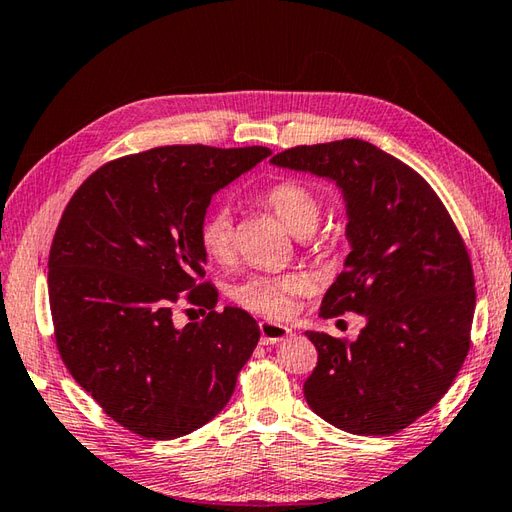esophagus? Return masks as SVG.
<instances>
[{
    "instance_id": "34e87169",
    "label": "esophagus",
    "mask_w": 512,
    "mask_h": 512,
    "mask_svg": "<svg viewBox=\"0 0 512 512\" xmlns=\"http://www.w3.org/2000/svg\"><path fill=\"white\" fill-rule=\"evenodd\" d=\"M291 335H293V331L289 326L274 324V322H260V342L263 344H276Z\"/></svg>"
}]
</instances>
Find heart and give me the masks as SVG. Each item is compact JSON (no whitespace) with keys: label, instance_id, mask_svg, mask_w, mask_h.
<instances>
[{"label":"heart","instance_id":"b5f03b06","mask_svg":"<svg viewBox=\"0 0 512 512\" xmlns=\"http://www.w3.org/2000/svg\"><path fill=\"white\" fill-rule=\"evenodd\" d=\"M267 208L285 223L295 236H309L320 223L322 206L311 188L300 181H278L265 192ZM199 241L214 263H230L234 256V221L227 206H219L206 214L199 227ZM306 291L302 276H254L241 282L232 298L245 309L260 313L271 320H285L293 311L298 298Z\"/></svg>","mask_w":512,"mask_h":512}]
</instances>
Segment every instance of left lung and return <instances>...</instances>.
<instances>
[{
	"mask_svg": "<svg viewBox=\"0 0 512 512\" xmlns=\"http://www.w3.org/2000/svg\"><path fill=\"white\" fill-rule=\"evenodd\" d=\"M271 164L342 190L350 254L320 317H366L355 342L306 331L311 410L348 434L390 436L434 407L469 352L471 260L447 208L414 168L363 140L295 146Z\"/></svg>",
	"mask_w": 512,
	"mask_h": 512,
	"instance_id": "8db88e82",
	"label": "left lung"
}]
</instances>
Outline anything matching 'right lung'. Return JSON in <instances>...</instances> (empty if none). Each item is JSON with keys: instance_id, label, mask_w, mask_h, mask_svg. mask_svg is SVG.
<instances>
[{"instance_id": "right-lung-1", "label": "right lung", "mask_w": 512, "mask_h": 512, "mask_svg": "<svg viewBox=\"0 0 512 512\" xmlns=\"http://www.w3.org/2000/svg\"><path fill=\"white\" fill-rule=\"evenodd\" d=\"M265 146H160L98 168L56 227L48 291L56 346L76 383L116 423L153 440L203 427L234 394L260 328L236 306L214 311L199 241L212 197L269 157ZM188 292L201 323L177 329Z\"/></svg>"}]
</instances>
